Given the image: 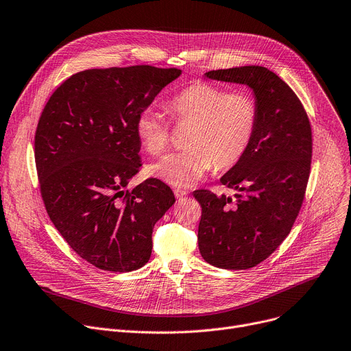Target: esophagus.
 Listing matches in <instances>:
<instances>
[{"label": "esophagus", "mask_w": 351, "mask_h": 351, "mask_svg": "<svg viewBox=\"0 0 351 351\" xmlns=\"http://www.w3.org/2000/svg\"><path fill=\"white\" fill-rule=\"evenodd\" d=\"M186 194H188V191L181 190V188H176V190H174V195H176V198H177V199H180V198L185 197Z\"/></svg>", "instance_id": "obj_1"}]
</instances>
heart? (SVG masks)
Returning a JSON list of instances; mask_svg holds the SVG:
<instances>
[{
	"instance_id": "heart-1",
	"label": "heart",
	"mask_w": 351,
	"mask_h": 351,
	"mask_svg": "<svg viewBox=\"0 0 351 351\" xmlns=\"http://www.w3.org/2000/svg\"><path fill=\"white\" fill-rule=\"evenodd\" d=\"M173 123L191 125L185 149L165 156L147 173L173 186H188L213 166L229 169L249 150L258 122L256 99L245 91H232L198 82L178 91L167 102ZM138 139L152 156L163 152L171 125L152 108L136 118Z\"/></svg>"
}]
</instances>
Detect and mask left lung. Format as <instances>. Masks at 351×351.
Returning <instances> with one entry per match:
<instances>
[{
  "label": "left lung",
  "instance_id": "obj_1",
  "mask_svg": "<svg viewBox=\"0 0 351 351\" xmlns=\"http://www.w3.org/2000/svg\"><path fill=\"white\" fill-rule=\"evenodd\" d=\"M205 75L249 86L258 108L249 150L221 178L237 194L230 198L194 191L202 208L201 256L215 267L246 269L276 252L301 210L311 173V122L291 87L265 67L212 70Z\"/></svg>",
  "mask_w": 351,
  "mask_h": 351
}]
</instances>
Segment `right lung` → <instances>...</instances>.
<instances>
[{"label":"right lung","mask_w":351,"mask_h":351,"mask_svg":"<svg viewBox=\"0 0 351 351\" xmlns=\"http://www.w3.org/2000/svg\"><path fill=\"white\" fill-rule=\"evenodd\" d=\"M180 74L147 64L80 71L39 118L35 163L49 218L80 257L104 271L143 267L154 223L176 202L157 178L125 186L142 166L136 118Z\"/></svg>","instance_id":"1"}]
</instances>
